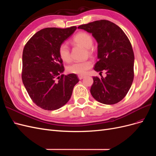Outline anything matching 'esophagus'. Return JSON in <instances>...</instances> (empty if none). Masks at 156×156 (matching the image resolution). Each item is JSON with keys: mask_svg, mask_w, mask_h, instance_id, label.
<instances>
[{"mask_svg": "<svg viewBox=\"0 0 156 156\" xmlns=\"http://www.w3.org/2000/svg\"><path fill=\"white\" fill-rule=\"evenodd\" d=\"M78 77H79V80H81L84 77V76H83V75H78Z\"/></svg>", "mask_w": 156, "mask_h": 156, "instance_id": "obj_1", "label": "esophagus"}]
</instances>
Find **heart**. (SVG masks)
Wrapping results in <instances>:
<instances>
[{"mask_svg":"<svg viewBox=\"0 0 156 156\" xmlns=\"http://www.w3.org/2000/svg\"><path fill=\"white\" fill-rule=\"evenodd\" d=\"M73 41L75 44L82 46L83 48L87 49V52L90 54L92 53L91 50L90 48L93 45V40L92 36L88 34L87 32H79L75 35ZM58 55L60 59L65 62H69L71 59L70 51L68 45L66 44H62L58 48ZM92 66V62L91 60H87L84 62H74L69 65L67 67L68 72L76 74L79 75H84L87 70Z\"/></svg>","mask_w":156,"mask_h":156,"instance_id":"b5f03b06","label":"heart"}]
</instances>
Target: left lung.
I'll return each mask as SVG.
<instances>
[{"instance_id": "obj_1", "label": "left lung", "mask_w": 156, "mask_h": 156, "mask_svg": "<svg viewBox=\"0 0 156 156\" xmlns=\"http://www.w3.org/2000/svg\"><path fill=\"white\" fill-rule=\"evenodd\" d=\"M98 42V58L94 70L106 71L103 78L94 77L90 88L93 98L103 104L112 105L123 99L134 77V53L130 41L120 28L107 20H99L78 27Z\"/></svg>"}]
</instances>
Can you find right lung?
Returning a JSON list of instances; mask_svg holds the SVG:
<instances>
[{"label": "right lung", "mask_w": 156, "mask_h": 156, "mask_svg": "<svg viewBox=\"0 0 156 156\" xmlns=\"http://www.w3.org/2000/svg\"><path fill=\"white\" fill-rule=\"evenodd\" d=\"M76 29L75 26L45 28L36 32L23 49V83L32 101L44 110L64 106L79 81L75 74H62L64 68L58 55L59 46Z\"/></svg>", "instance_id": "add662e5"}]
</instances>
